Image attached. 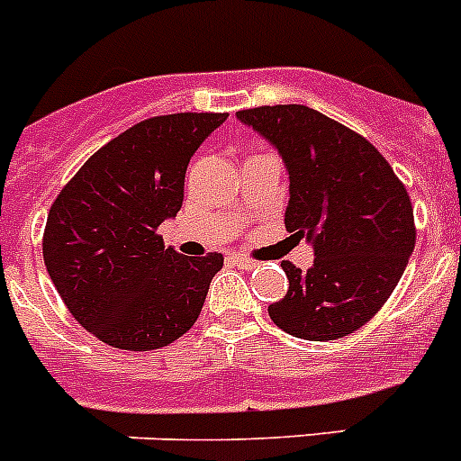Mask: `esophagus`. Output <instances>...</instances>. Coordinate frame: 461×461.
Listing matches in <instances>:
<instances>
[{
  "instance_id": "obj_1",
  "label": "esophagus",
  "mask_w": 461,
  "mask_h": 461,
  "mask_svg": "<svg viewBox=\"0 0 461 461\" xmlns=\"http://www.w3.org/2000/svg\"><path fill=\"white\" fill-rule=\"evenodd\" d=\"M228 260H230V263H233V266L242 267V270H254V267H256V260H251V258H244V256H240V254L228 256Z\"/></svg>"
}]
</instances>
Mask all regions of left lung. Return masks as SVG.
<instances>
[{
	"instance_id": "obj_1",
	"label": "left lung",
	"mask_w": 461,
	"mask_h": 461,
	"mask_svg": "<svg viewBox=\"0 0 461 461\" xmlns=\"http://www.w3.org/2000/svg\"><path fill=\"white\" fill-rule=\"evenodd\" d=\"M238 117L279 149L291 177L284 221L316 251L307 272L281 263L288 291L270 319L300 339L351 335L388 303L415 247L404 182L367 138L319 110L260 105Z\"/></svg>"
}]
</instances>
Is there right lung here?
<instances>
[{"instance_id":"1","label":"right lung","mask_w":461,"mask_h":461,"mask_svg":"<svg viewBox=\"0 0 461 461\" xmlns=\"http://www.w3.org/2000/svg\"><path fill=\"white\" fill-rule=\"evenodd\" d=\"M226 113L142 120L105 142L57 194L43 260L71 316L104 344L152 351L201 316L221 254L185 258L158 226L185 198L191 157Z\"/></svg>"}]
</instances>
